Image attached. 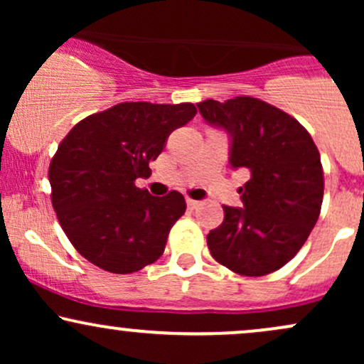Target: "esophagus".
I'll return each instance as SVG.
<instances>
[{"label": "esophagus", "mask_w": 364, "mask_h": 364, "mask_svg": "<svg viewBox=\"0 0 364 364\" xmlns=\"http://www.w3.org/2000/svg\"><path fill=\"white\" fill-rule=\"evenodd\" d=\"M186 205H188V208H191V210H193V208L200 205V202H198V200H193V198H186Z\"/></svg>", "instance_id": "esophagus-1"}]
</instances>
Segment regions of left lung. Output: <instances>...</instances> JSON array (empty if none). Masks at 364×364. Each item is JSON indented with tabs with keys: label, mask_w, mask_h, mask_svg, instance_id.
Masks as SVG:
<instances>
[{
	"label": "left lung",
	"mask_w": 364,
	"mask_h": 364,
	"mask_svg": "<svg viewBox=\"0 0 364 364\" xmlns=\"http://www.w3.org/2000/svg\"><path fill=\"white\" fill-rule=\"evenodd\" d=\"M200 114L229 135V164L246 169L243 207H224L207 235L212 257L232 272L260 277L286 265L318 220L323 171L310 133L289 114L255 97L203 101Z\"/></svg>",
	"instance_id": "left-lung-1"
}]
</instances>
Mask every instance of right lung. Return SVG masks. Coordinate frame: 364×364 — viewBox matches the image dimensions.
I'll list each match as a JSON object with an SVG mask.
<instances>
[{"label":"right lung","instance_id":"obj_1","mask_svg":"<svg viewBox=\"0 0 364 364\" xmlns=\"http://www.w3.org/2000/svg\"><path fill=\"white\" fill-rule=\"evenodd\" d=\"M196 114L183 104L121 102L75 124L49 166L51 200L77 252L99 269L132 274L164 253L185 196H152L135 186L149 178L168 136Z\"/></svg>","mask_w":364,"mask_h":364}]
</instances>
